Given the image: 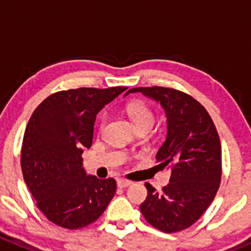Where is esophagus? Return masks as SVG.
<instances>
[{
  "label": "esophagus",
  "instance_id": "34e87169",
  "mask_svg": "<svg viewBox=\"0 0 251 251\" xmlns=\"http://www.w3.org/2000/svg\"><path fill=\"white\" fill-rule=\"evenodd\" d=\"M131 184V181H127V179H118V187H120V188H126V187H128Z\"/></svg>",
  "mask_w": 251,
  "mask_h": 251
}]
</instances>
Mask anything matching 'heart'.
Segmentation results:
<instances>
[{
    "label": "heart",
    "instance_id": "heart-1",
    "mask_svg": "<svg viewBox=\"0 0 251 251\" xmlns=\"http://www.w3.org/2000/svg\"><path fill=\"white\" fill-rule=\"evenodd\" d=\"M126 112L133 121V124L136 125V127H141V126H152L154 121L153 111L147 106L145 102L142 101H132L130 104L126 105ZM105 116H102L98 125V131L102 132L105 126Z\"/></svg>",
    "mask_w": 251,
    "mask_h": 251
}]
</instances>
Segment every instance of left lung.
I'll return each mask as SVG.
<instances>
[{
    "label": "left lung",
    "instance_id": "1",
    "mask_svg": "<svg viewBox=\"0 0 251 251\" xmlns=\"http://www.w3.org/2000/svg\"><path fill=\"white\" fill-rule=\"evenodd\" d=\"M161 102L167 115V137L156 158L172 168L170 183L158 193L146 183L147 197L140 205L153 228L177 233L193 226L214 200L222 178L219 135L205 107L188 94L173 88H132Z\"/></svg>",
    "mask_w": 251,
    "mask_h": 251
}]
</instances>
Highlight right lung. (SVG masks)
<instances>
[{
	"label": "right lung",
	"instance_id": "right-lung-1",
	"mask_svg": "<svg viewBox=\"0 0 251 251\" xmlns=\"http://www.w3.org/2000/svg\"><path fill=\"white\" fill-rule=\"evenodd\" d=\"M127 86L57 91L30 116L23 136L21 167L38 209L65 229L99 219L116 192L114 178L86 176L81 154L93 144L97 114Z\"/></svg>",
	"mask_w": 251,
	"mask_h": 251
}]
</instances>
